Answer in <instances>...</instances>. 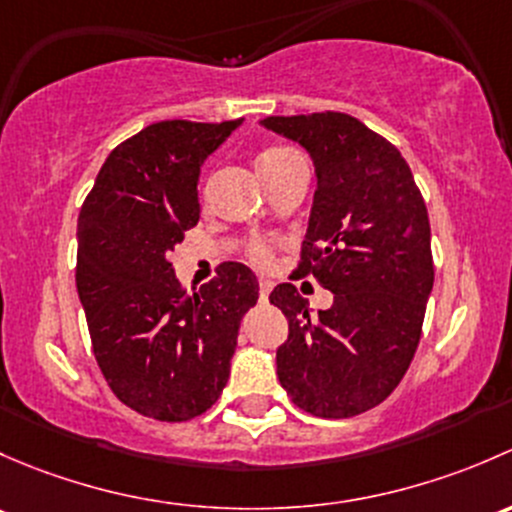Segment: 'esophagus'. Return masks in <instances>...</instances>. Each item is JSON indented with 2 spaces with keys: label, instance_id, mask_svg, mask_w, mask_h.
Returning a JSON list of instances; mask_svg holds the SVG:
<instances>
[{
  "label": "esophagus",
  "instance_id": "1",
  "mask_svg": "<svg viewBox=\"0 0 512 512\" xmlns=\"http://www.w3.org/2000/svg\"><path fill=\"white\" fill-rule=\"evenodd\" d=\"M273 283L266 281V278H261V283H258V295H261V300H268V293H271Z\"/></svg>",
  "mask_w": 512,
  "mask_h": 512
}]
</instances>
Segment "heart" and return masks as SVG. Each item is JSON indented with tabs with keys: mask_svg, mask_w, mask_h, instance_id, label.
I'll list each match as a JSON object with an SVG mask.
<instances>
[{
	"mask_svg": "<svg viewBox=\"0 0 512 512\" xmlns=\"http://www.w3.org/2000/svg\"><path fill=\"white\" fill-rule=\"evenodd\" d=\"M295 155H298V152L288 150V147H266V150L256 157L258 175H263V172L268 170H276L278 165H283V162H288ZM249 258L256 266H268V263L273 261V246L266 244V241H258V244L249 249Z\"/></svg>",
	"mask_w": 512,
	"mask_h": 512,
	"instance_id": "b5f03b06",
	"label": "heart"
}]
</instances>
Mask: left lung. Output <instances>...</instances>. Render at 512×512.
<instances>
[{
    "label": "left lung",
    "instance_id": "8db88e82",
    "mask_svg": "<svg viewBox=\"0 0 512 512\" xmlns=\"http://www.w3.org/2000/svg\"><path fill=\"white\" fill-rule=\"evenodd\" d=\"M261 125L313 157L318 189L295 273L335 295L313 315L293 283L273 288L288 318L278 379L303 412L350 419L394 392L419 345L434 288L424 197L402 152L352 115H271Z\"/></svg>",
    "mask_w": 512,
    "mask_h": 512
}]
</instances>
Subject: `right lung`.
I'll list each match as a JSON object with an SVG mask.
<instances>
[{
    "label": "right lung",
    "mask_w": 512,
    "mask_h": 512,
    "mask_svg": "<svg viewBox=\"0 0 512 512\" xmlns=\"http://www.w3.org/2000/svg\"><path fill=\"white\" fill-rule=\"evenodd\" d=\"M241 125L162 120L120 142L78 214L76 286L93 355L125 407L160 421L204 414L226 387L249 266L224 261L187 295L170 251L199 221V167Z\"/></svg>",
    "instance_id": "add662e5"
}]
</instances>
